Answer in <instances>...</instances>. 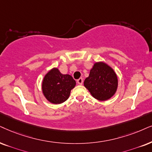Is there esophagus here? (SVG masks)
I'll return each mask as SVG.
<instances>
[{
  "label": "esophagus",
  "mask_w": 152,
  "mask_h": 152,
  "mask_svg": "<svg viewBox=\"0 0 152 152\" xmlns=\"http://www.w3.org/2000/svg\"><path fill=\"white\" fill-rule=\"evenodd\" d=\"M83 82V80L82 78H78V79L77 80V83L79 84V85H82Z\"/></svg>",
  "instance_id": "34e87169"
}]
</instances>
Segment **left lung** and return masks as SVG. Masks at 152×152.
Segmentation results:
<instances>
[{
	"mask_svg": "<svg viewBox=\"0 0 152 152\" xmlns=\"http://www.w3.org/2000/svg\"><path fill=\"white\" fill-rule=\"evenodd\" d=\"M84 86L95 99L104 101L111 98L116 93L118 79L114 70L103 62L94 64Z\"/></svg>",
	"mask_w": 152,
	"mask_h": 152,
	"instance_id": "left-lung-1",
	"label": "left lung"
}]
</instances>
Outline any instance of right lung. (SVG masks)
Returning <instances> with one entry per match:
<instances>
[{
  "label": "right lung",
  "mask_w": 152,
  "mask_h": 152,
  "mask_svg": "<svg viewBox=\"0 0 152 152\" xmlns=\"http://www.w3.org/2000/svg\"><path fill=\"white\" fill-rule=\"evenodd\" d=\"M75 86L76 81L72 76L61 74L57 68H54L44 77L42 89L46 99L57 104L69 98L71 90Z\"/></svg>",
  "instance_id": "1"
}]
</instances>
